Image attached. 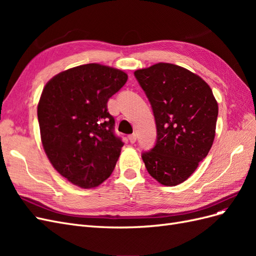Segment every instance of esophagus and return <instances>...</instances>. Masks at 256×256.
<instances>
[{"mask_svg":"<svg viewBox=\"0 0 256 256\" xmlns=\"http://www.w3.org/2000/svg\"><path fill=\"white\" fill-rule=\"evenodd\" d=\"M128 138H129V141H130V143H134V142L136 141V134H129V136H128Z\"/></svg>","mask_w":256,"mask_h":256,"instance_id":"1","label":"esophagus"}]
</instances>
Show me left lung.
I'll return each instance as SVG.
<instances>
[{
    "label": "left lung",
    "mask_w": 256,
    "mask_h": 256,
    "mask_svg": "<svg viewBox=\"0 0 256 256\" xmlns=\"http://www.w3.org/2000/svg\"><path fill=\"white\" fill-rule=\"evenodd\" d=\"M134 76L148 98L157 141L142 154L147 172L168 187L187 180L210 150L218 102L209 85L188 69L158 63Z\"/></svg>",
    "instance_id": "obj_1"
}]
</instances>
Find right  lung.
I'll use <instances>...</instances> for the list:
<instances>
[{"label":"right lung","instance_id":"obj_1","mask_svg":"<svg viewBox=\"0 0 256 256\" xmlns=\"http://www.w3.org/2000/svg\"><path fill=\"white\" fill-rule=\"evenodd\" d=\"M120 69L86 64L62 72L44 85L37 106L44 150L72 184L94 188L109 177L124 143L114 134L108 100L127 82Z\"/></svg>","mask_w":256,"mask_h":256}]
</instances>
